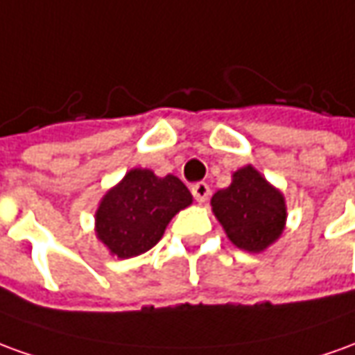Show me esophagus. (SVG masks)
<instances>
[{
	"label": "esophagus",
	"mask_w": 355,
	"mask_h": 355,
	"mask_svg": "<svg viewBox=\"0 0 355 355\" xmlns=\"http://www.w3.org/2000/svg\"><path fill=\"white\" fill-rule=\"evenodd\" d=\"M192 194H194L196 202L203 203L207 198H209V194H211V190H209V186H207V182H196L194 186H192Z\"/></svg>",
	"instance_id": "esophagus-1"
}]
</instances>
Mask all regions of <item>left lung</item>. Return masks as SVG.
<instances>
[{
  "mask_svg": "<svg viewBox=\"0 0 355 355\" xmlns=\"http://www.w3.org/2000/svg\"><path fill=\"white\" fill-rule=\"evenodd\" d=\"M211 209L230 242L254 254L279 240L286 223L282 192L252 165L238 169L229 188L213 194Z\"/></svg>",
  "mask_w": 355,
  "mask_h": 355,
  "instance_id": "left-lung-1",
  "label": "left lung"
}]
</instances>
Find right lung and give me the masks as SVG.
Here are the masks:
<instances>
[{"label": "right lung", "instance_id": "add662e5", "mask_svg": "<svg viewBox=\"0 0 355 355\" xmlns=\"http://www.w3.org/2000/svg\"><path fill=\"white\" fill-rule=\"evenodd\" d=\"M190 203L192 194L180 178L132 169L101 198L96 234L111 254L128 259L155 246L169 220Z\"/></svg>", "mask_w": 355, "mask_h": 355}]
</instances>
